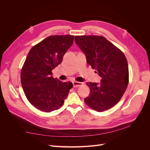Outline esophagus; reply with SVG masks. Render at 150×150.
Instances as JSON below:
<instances>
[{
  "label": "esophagus",
  "instance_id": "obj_1",
  "mask_svg": "<svg viewBox=\"0 0 150 150\" xmlns=\"http://www.w3.org/2000/svg\"><path fill=\"white\" fill-rule=\"evenodd\" d=\"M72 83H73L74 88H78V87H79V86H81L83 85V83L78 82V81H74Z\"/></svg>",
  "mask_w": 150,
  "mask_h": 150
}]
</instances>
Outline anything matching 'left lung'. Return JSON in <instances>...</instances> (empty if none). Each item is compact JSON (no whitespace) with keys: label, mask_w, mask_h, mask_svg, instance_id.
I'll return each instance as SVG.
<instances>
[{"label":"left lung","mask_w":150,"mask_h":150,"mask_svg":"<svg viewBox=\"0 0 150 150\" xmlns=\"http://www.w3.org/2000/svg\"><path fill=\"white\" fill-rule=\"evenodd\" d=\"M76 44L87 63L101 76L100 84L87 83L89 96L84 99L93 110L103 112L118 103L128 87L129 70L124 53L101 35H76Z\"/></svg>","instance_id":"8db88e82"}]
</instances>
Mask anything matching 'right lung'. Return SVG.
Segmentation results:
<instances>
[{
	"label": "right lung",
	"instance_id": "1",
	"mask_svg": "<svg viewBox=\"0 0 150 150\" xmlns=\"http://www.w3.org/2000/svg\"><path fill=\"white\" fill-rule=\"evenodd\" d=\"M74 36H49L30 50L22 67L21 81L29 103L38 110L50 112L64 103L72 83L62 82L52 76V70L62 62L73 44Z\"/></svg>",
	"mask_w": 150,
	"mask_h": 150
}]
</instances>
